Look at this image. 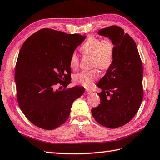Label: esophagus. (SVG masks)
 Wrapping results in <instances>:
<instances>
[{"mask_svg": "<svg viewBox=\"0 0 160 160\" xmlns=\"http://www.w3.org/2000/svg\"><path fill=\"white\" fill-rule=\"evenodd\" d=\"M91 93H92V91L91 90H89V89H86V91H85V94L86 95H89Z\"/></svg>", "mask_w": 160, "mask_h": 160, "instance_id": "34e87169", "label": "esophagus"}]
</instances>
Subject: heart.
<instances>
[{
	"label": "heart",
	"mask_w": 160,
	"mask_h": 160,
	"mask_svg": "<svg viewBox=\"0 0 160 160\" xmlns=\"http://www.w3.org/2000/svg\"><path fill=\"white\" fill-rule=\"evenodd\" d=\"M83 55L92 56L91 65L102 70L108 69L114 60V45L110 38L100 40L99 38L90 36L81 46ZM79 58L75 52H72L69 58V66L72 69L78 68ZM99 77V72L96 69L84 70L76 74L74 81L77 84L90 87Z\"/></svg>",
	"instance_id": "obj_1"
}]
</instances>
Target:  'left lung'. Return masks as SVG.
<instances>
[{
	"label": "left lung",
	"mask_w": 160,
	"mask_h": 160,
	"mask_svg": "<svg viewBox=\"0 0 160 160\" xmlns=\"http://www.w3.org/2000/svg\"><path fill=\"white\" fill-rule=\"evenodd\" d=\"M114 45V60L97 86L101 89L100 104L91 110L96 121L103 127L124 126L135 116L143 98L142 62L133 39L117 26L98 31Z\"/></svg>",
	"instance_id": "obj_1"
}]
</instances>
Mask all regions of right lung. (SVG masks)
Segmentation results:
<instances>
[{
  "mask_svg": "<svg viewBox=\"0 0 160 160\" xmlns=\"http://www.w3.org/2000/svg\"><path fill=\"white\" fill-rule=\"evenodd\" d=\"M85 38L43 29L22 45L15 67L17 98L22 112L36 127L52 130L63 124L73 102L84 93L82 86L60 91L57 84L67 87L71 83L70 56Z\"/></svg>",
  "mask_w": 160,
  "mask_h": 160,
  "instance_id": "1",
  "label": "right lung"
}]
</instances>
